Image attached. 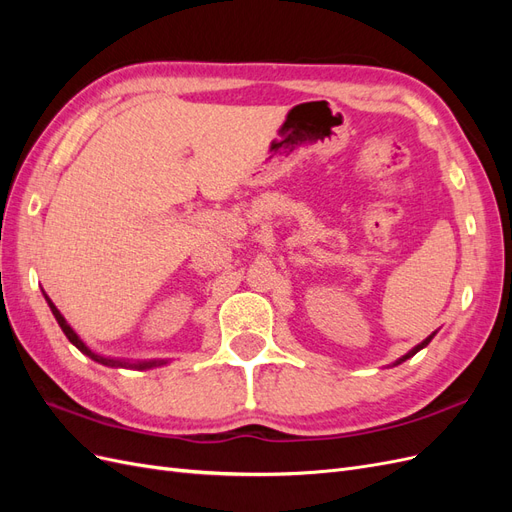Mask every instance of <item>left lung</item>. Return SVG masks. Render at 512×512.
I'll return each mask as SVG.
<instances>
[{
    "label": "left lung",
    "mask_w": 512,
    "mask_h": 512,
    "mask_svg": "<svg viewBox=\"0 0 512 512\" xmlns=\"http://www.w3.org/2000/svg\"><path fill=\"white\" fill-rule=\"evenodd\" d=\"M433 337H436V331H433V333H431V335H429V337H425V339H423V342H421V344H416V346H414V348H412V350H408V352H406V354H404V356H399V359H397V361H395V363H393V365H391V367H395V365H401V363H404V361H408V359H412V356H414V354H416V352H418V350H423V348H425V346H427V344H429V342H431V339H433Z\"/></svg>",
    "instance_id": "1"
}]
</instances>
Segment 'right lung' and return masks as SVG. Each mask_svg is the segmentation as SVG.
<instances>
[{
	"instance_id": "right-lung-1",
	"label": "right lung",
	"mask_w": 512,
	"mask_h": 512,
	"mask_svg": "<svg viewBox=\"0 0 512 512\" xmlns=\"http://www.w3.org/2000/svg\"><path fill=\"white\" fill-rule=\"evenodd\" d=\"M42 294H44V301L49 303V307H51V312H53V316H55V320H57V324L61 327V331H64V335L70 339V344L72 346H76L79 348L85 356H89L91 361H96V363H100V365H106V367H115V369H138V371H145V369H156V367H162V365H168V359H145V361H130V359H117V356H106V354H100V352H96V350H91L83 339L79 337V333H76L70 324H68V320L61 316V312L59 309L55 307V303L49 299V294H46L44 290H42Z\"/></svg>"
}]
</instances>
